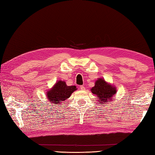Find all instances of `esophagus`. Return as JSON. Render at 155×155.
I'll return each mask as SVG.
<instances>
[{
    "label": "esophagus",
    "instance_id": "1",
    "mask_svg": "<svg viewBox=\"0 0 155 155\" xmlns=\"http://www.w3.org/2000/svg\"><path fill=\"white\" fill-rule=\"evenodd\" d=\"M80 90H82V91H85V89H86L84 86H80Z\"/></svg>",
    "mask_w": 155,
    "mask_h": 155
}]
</instances>
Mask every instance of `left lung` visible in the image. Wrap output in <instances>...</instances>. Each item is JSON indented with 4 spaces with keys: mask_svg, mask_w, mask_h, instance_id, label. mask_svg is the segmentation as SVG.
I'll return each mask as SVG.
<instances>
[{
    "mask_svg": "<svg viewBox=\"0 0 155 155\" xmlns=\"http://www.w3.org/2000/svg\"><path fill=\"white\" fill-rule=\"evenodd\" d=\"M92 93L97 96L99 104L104 105L111 103L114 99L117 90L114 85L107 82L104 78H98L94 83V87L91 88Z\"/></svg>",
    "mask_w": 155,
    "mask_h": 155,
    "instance_id": "1",
    "label": "left lung"
}]
</instances>
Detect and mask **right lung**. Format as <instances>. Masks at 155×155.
<instances>
[{
    "label": "right lung",
    "instance_id": "right-lung-1",
    "mask_svg": "<svg viewBox=\"0 0 155 155\" xmlns=\"http://www.w3.org/2000/svg\"><path fill=\"white\" fill-rule=\"evenodd\" d=\"M75 86H67L64 81L58 80L50 89L46 92V98L50 104L58 105L69 98L71 94L77 90Z\"/></svg>",
    "mask_w": 155,
    "mask_h": 155
}]
</instances>
